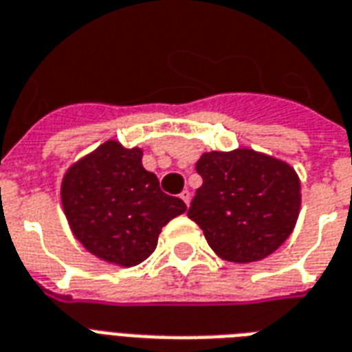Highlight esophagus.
<instances>
[{"mask_svg":"<svg viewBox=\"0 0 352 352\" xmlns=\"http://www.w3.org/2000/svg\"><path fill=\"white\" fill-rule=\"evenodd\" d=\"M179 198H182V200H184L185 204H187V206H189V204H190V192L187 189H184V190H182V192H179Z\"/></svg>","mask_w":352,"mask_h":352,"instance_id":"34e87169","label":"esophagus"}]
</instances>
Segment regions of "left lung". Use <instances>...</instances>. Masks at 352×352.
<instances>
[{"label":"left lung","instance_id":"1","mask_svg":"<svg viewBox=\"0 0 352 352\" xmlns=\"http://www.w3.org/2000/svg\"><path fill=\"white\" fill-rule=\"evenodd\" d=\"M204 184L187 214L207 244L231 263L268 257L292 233L301 184L288 163L252 148L206 152L196 163Z\"/></svg>","mask_w":352,"mask_h":352}]
</instances>
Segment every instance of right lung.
Returning <instances> with one entry per match:
<instances>
[{
    "mask_svg": "<svg viewBox=\"0 0 352 352\" xmlns=\"http://www.w3.org/2000/svg\"><path fill=\"white\" fill-rule=\"evenodd\" d=\"M141 157L138 146L106 141L69 167L60 189L77 241L95 257L124 268L151 257L163 226L187 211L179 198L163 192Z\"/></svg>",
    "mask_w": 352,
    "mask_h": 352,
    "instance_id": "right-lung-1",
    "label": "right lung"
}]
</instances>
